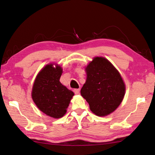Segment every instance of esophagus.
Returning <instances> with one entry per match:
<instances>
[{
	"label": "esophagus",
	"mask_w": 155,
	"mask_h": 155,
	"mask_svg": "<svg viewBox=\"0 0 155 155\" xmlns=\"http://www.w3.org/2000/svg\"><path fill=\"white\" fill-rule=\"evenodd\" d=\"M80 89H74V92L75 94H80Z\"/></svg>",
	"instance_id": "1"
}]
</instances>
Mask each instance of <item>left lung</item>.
Here are the masks:
<instances>
[{
	"mask_svg": "<svg viewBox=\"0 0 155 155\" xmlns=\"http://www.w3.org/2000/svg\"><path fill=\"white\" fill-rule=\"evenodd\" d=\"M87 79L81 89L91 111L98 116L110 114L124 98L125 85L120 74L108 60L95 58L86 69Z\"/></svg>",
	"mask_w": 155,
	"mask_h": 155,
	"instance_id": "obj_1",
	"label": "left lung"
}]
</instances>
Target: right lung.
<instances>
[{
  "label": "right lung",
  "mask_w": 155,
  "mask_h": 155,
  "mask_svg": "<svg viewBox=\"0 0 155 155\" xmlns=\"http://www.w3.org/2000/svg\"><path fill=\"white\" fill-rule=\"evenodd\" d=\"M62 69L59 65H46L35 80L32 98L41 111L52 118H61L74 95L59 81Z\"/></svg>",
  "instance_id": "right-lung-1"
}]
</instances>
